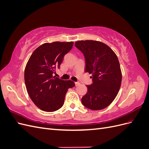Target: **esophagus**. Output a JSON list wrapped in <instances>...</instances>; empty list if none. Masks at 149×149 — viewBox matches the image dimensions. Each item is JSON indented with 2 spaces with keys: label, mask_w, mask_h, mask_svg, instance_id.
<instances>
[{
  "label": "esophagus",
  "mask_w": 149,
  "mask_h": 149,
  "mask_svg": "<svg viewBox=\"0 0 149 149\" xmlns=\"http://www.w3.org/2000/svg\"><path fill=\"white\" fill-rule=\"evenodd\" d=\"M80 84V83H78V82H75V85H76V86H79Z\"/></svg>",
  "instance_id": "34e87169"
}]
</instances>
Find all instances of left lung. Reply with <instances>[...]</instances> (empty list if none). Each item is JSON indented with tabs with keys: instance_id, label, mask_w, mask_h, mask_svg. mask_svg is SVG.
I'll return each instance as SVG.
<instances>
[{
	"instance_id": "1",
	"label": "left lung",
	"mask_w": 149,
	"mask_h": 149,
	"mask_svg": "<svg viewBox=\"0 0 149 149\" xmlns=\"http://www.w3.org/2000/svg\"><path fill=\"white\" fill-rule=\"evenodd\" d=\"M75 47L85 58V72L91 74L93 83L87 85L83 104L91 110H101L114 100L121 85L122 72L118 58L107 45L95 40H80Z\"/></svg>"
}]
</instances>
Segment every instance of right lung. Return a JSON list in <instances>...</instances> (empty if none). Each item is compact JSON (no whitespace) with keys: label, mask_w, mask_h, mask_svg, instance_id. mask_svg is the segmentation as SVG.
I'll list each match as a JSON object with an SVG mask.
<instances>
[{"label":"right lung","mask_w":149,"mask_h":149,"mask_svg":"<svg viewBox=\"0 0 149 149\" xmlns=\"http://www.w3.org/2000/svg\"><path fill=\"white\" fill-rule=\"evenodd\" d=\"M73 45V42L43 43L31 54L26 65V90L31 101L42 111L54 112L60 109L68 89L75 86L73 81L53 76Z\"/></svg>","instance_id":"1"}]
</instances>
